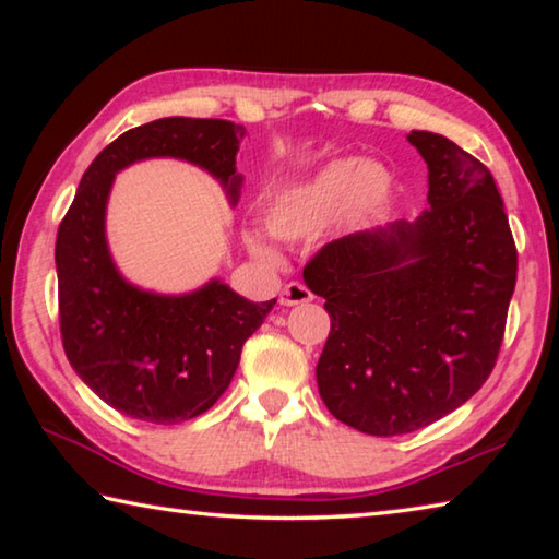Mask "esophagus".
Here are the masks:
<instances>
[{
    "label": "esophagus",
    "mask_w": 559,
    "mask_h": 559,
    "mask_svg": "<svg viewBox=\"0 0 559 559\" xmlns=\"http://www.w3.org/2000/svg\"><path fill=\"white\" fill-rule=\"evenodd\" d=\"M313 300V293H310L306 286H302V283H288L286 288L281 290V306H286V308H290V306H300V302H310Z\"/></svg>",
    "instance_id": "1"
}]
</instances>
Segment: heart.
Wrapping results in <instances>:
<instances>
[{"mask_svg": "<svg viewBox=\"0 0 559 559\" xmlns=\"http://www.w3.org/2000/svg\"><path fill=\"white\" fill-rule=\"evenodd\" d=\"M396 194V179L384 165L365 157H335L296 182L273 192L263 204V226L273 239L296 243L318 236L335 222L353 234L382 216ZM243 243L261 261H276L259 231H243Z\"/></svg>", "mask_w": 559, "mask_h": 559, "instance_id": "b5f03b06", "label": "heart"}]
</instances>
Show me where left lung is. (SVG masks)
<instances>
[{
    "instance_id": "1",
    "label": "left lung",
    "mask_w": 559,
    "mask_h": 559,
    "mask_svg": "<svg viewBox=\"0 0 559 559\" xmlns=\"http://www.w3.org/2000/svg\"><path fill=\"white\" fill-rule=\"evenodd\" d=\"M429 206L328 243L302 271L325 298L316 380L330 414L400 437L459 409L493 372L518 253L493 175L449 138L412 130Z\"/></svg>"
}]
</instances>
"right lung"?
Returning a JSON list of instances; mask_svg holds the SVG:
<instances>
[{
    "instance_id": "add662e5",
    "label": "right lung",
    "mask_w": 559,
    "mask_h": 559,
    "mask_svg": "<svg viewBox=\"0 0 559 559\" xmlns=\"http://www.w3.org/2000/svg\"><path fill=\"white\" fill-rule=\"evenodd\" d=\"M246 128L229 120L159 118L122 132L93 159L56 236L63 349L75 374L120 414L179 424L229 390L241 347L276 298L253 302L210 278L187 293L140 288L122 276L106 231L116 175L145 159H182L212 175L236 206Z\"/></svg>"
}]
</instances>
